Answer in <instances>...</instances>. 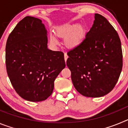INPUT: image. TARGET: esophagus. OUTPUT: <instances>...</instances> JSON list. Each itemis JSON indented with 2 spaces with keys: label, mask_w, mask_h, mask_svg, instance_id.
Listing matches in <instances>:
<instances>
[{
  "label": "esophagus",
  "mask_w": 128,
  "mask_h": 128,
  "mask_svg": "<svg viewBox=\"0 0 128 128\" xmlns=\"http://www.w3.org/2000/svg\"><path fill=\"white\" fill-rule=\"evenodd\" d=\"M64 58H65V62H66V60H67L68 58V55L66 53H65V54H64Z\"/></svg>",
  "instance_id": "obj_1"
}]
</instances>
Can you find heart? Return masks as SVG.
<instances>
[{"label": "heart", "mask_w": 128, "mask_h": 128, "mask_svg": "<svg viewBox=\"0 0 128 128\" xmlns=\"http://www.w3.org/2000/svg\"><path fill=\"white\" fill-rule=\"evenodd\" d=\"M60 36L65 37V44L70 48L78 47L82 42L84 37V30L82 26L76 25L66 24L62 26L56 30ZM52 42L56 43V40L53 36H51Z\"/></svg>", "instance_id": "heart-1"}]
</instances>
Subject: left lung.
Listing matches in <instances>:
<instances>
[{
	"instance_id": "1",
	"label": "left lung",
	"mask_w": 128,
	"mask_h": 128,
	"mask_svg": "<svg viewBox=\"0 0 128 128\" xmlns=\"http://www.w3.org/2000/svg\"><path fill=\"white\" fill-rule=\"evenodd\" d=\"M66 65L78 92L99 98L114 89L122 68L118 34L108 20L95 14V20L81 44L67 52Z\"/></svg>"
}]
</instances>
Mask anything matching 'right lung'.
Instances as JSON below:
<instances>
[{"instance_id":"1","label":"right lung","mask_w":128,"mask_h":128,"mask_svg":"<svg viewBox=\"0 0 128 128\" xmlns=\"http://www.w3.org/2000/svg\"><path fill=\"white\" fill-rule=\"evenodd\" d=\"M6 65L16 92L25 100L39 102L52 94L56 77L65 67L64 54L47 48L42 20L26 16L9 35Z\"/></svg>"}]
</instances>
